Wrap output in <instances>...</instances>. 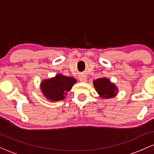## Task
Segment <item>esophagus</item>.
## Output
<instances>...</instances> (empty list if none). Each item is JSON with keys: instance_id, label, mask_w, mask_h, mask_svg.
Wrapping results in <instances>:
<instances>
[{"instance_id": "1", "label": "esophagus", "mask_w": 154, "mask_h": 154, "mask_svg": "<svg viewBox=\"0 0 154 154\" xmlns=\"http://www.w3.org/2000/svg\"><path fill=\"white\" fill-rule=\"evenodd\" d=\"M79 80H80V82H85L86 81H87V78H86V77H84V76H81V77H79Z\"/></svg>"}]
</instances>
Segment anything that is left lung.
Wrapping results in <instances>:
<instances>
[{
	"label": "left lung",
	"instance_id": "1",
	"mask_svg": "<svg viewBox=\"0 0 154 154\" xmlns=\"http://www.w3.org/2000/svg\"><path fill=\"white\" fill-rule=\"evenodd\" d=\"M94 87L100 96L105 98H110L116 94L117 89L110 80L106 78H98L93 81Z\"/></svg>",
	"mask_w": 154,
	"mask_h": 154
}]
</instances>
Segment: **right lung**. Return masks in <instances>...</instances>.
<instances>
[{
	"label": "right lung",
	"instance_id": "right-lung-1",
	"mask_svg": "<svg viewBox=\"0 0 154 154\" xmlns=\"http://www.w3.org/2000/svg\"><path fill=\"white\" fill-rule=\"evenodd\" d=\"M76 82L73 77L57 75L54 78L43 81L41 82V91L48 99L54 101L63 100L67 92L71 90Z\"/></svg>",
	"mask_w": 154,
	"mask_h": 154
}]
</instances>
